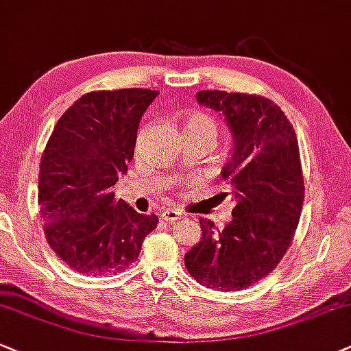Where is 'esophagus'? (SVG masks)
I'll return each instance as SVG.
<instances>
[{"mask_svg":"<svg viewBox=\"0 0 351 351\" xmlns=\"http://www.w3.org/2000/svg\"><path fill=\"white\" fill-rule=\"evenodd\" d=\"M161 219L166 223H172V221H177V219H180V213L176 210H164L161 213Z\"/></svg>","mask_w":351,"mask_h":351,"instance_id":"1","label":"esophagus"}]
</instances>
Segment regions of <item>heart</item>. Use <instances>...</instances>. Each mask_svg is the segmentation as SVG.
Segmentation results:
<instances>
[{"instance_id": "b5f03b06", "label": "heart", "mask_w": 351, "mask_h": 351, "mask_svg": "<svg viewBox=\"0 0 351 351\" xmlns=\"http://www.w3.org/2000/svg\"><path fill=\"white\" fill-rule=\"evenodd\" d=\"M185 133H202L213 138L216 133V123L210 115L203 112H192L185 117Z\"/></svg>"}]
</instances>
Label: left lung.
Listing matches in <instances>:
<instances>
[{"label":"left lung","instance_id":"8db88e82","mask_svg":"<svg viewBox=\"0 0 351 351\" xmlns=\"http://www.w3.org/2000/svg\"><path fill=\"white\" fill-rule=\"evenodd\" d=\"M197 101L224 115L231 130L221 176L236 206L223 231L200 218L202 241L185 254V267L203 287L239 291L275 270L295 236L304 202L298 138L285 112L263 96L200 90Z\"/></svg>","mask_w":351,"mask_h":351}]
</instances>
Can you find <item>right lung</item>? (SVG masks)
Segmentation results:
<instances>
[{"label": "right lung", "instance_id": "1", "mask_svg": "<svg viewBox=\"0 0 351 351\" xmlns=\"http://www.w3.org/2000/svg\"><path fill=\"white\" fill-rule=\"evenodd\" d=\"M158 90L81 96L56 122L38 172V213L51 250L77 274H119L138 258L156 215H140L112 187L133 159L136 132Z\"/></svg>", "mask_w": 351, "mask_h": 351}]
</instances>
